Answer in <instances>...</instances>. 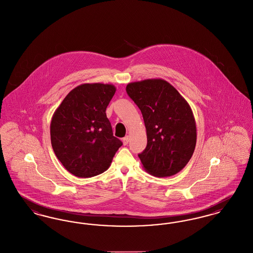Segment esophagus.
<instances>
[{
    "instance_id": "34e87169",
    "label": "esophagus",
    "mask_w": 253,
    "mask_h": 253,
    "mask_svg": "<svg viewBox=\"0 0 253 253\" xmlns=\"http://www.w3.org/2000/svg\"><path fill=\"white\" fill-rule=\"evenodd\" d=\"M129 140H130V137L127 135V136H125L124 138H122V142H123V144L127 145L129 143Z\"/></svg>"
}]
</instances>
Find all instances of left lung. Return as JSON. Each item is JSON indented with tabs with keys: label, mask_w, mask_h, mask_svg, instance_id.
<instances>
[{
	"label": "left lung",
	"mask_w": 253,
	"mask_h": 253,
	"mask_svg": "<svg viewBox=\"0 0 253 253\" xmlns=\"http://www.w3.org/2000/svg\"><path fill=\"white\" fill-rule=\"evenodd\" d=\"M126 91L144 120L147 147L138 157L145 170L157 177L176 174L190 161L196 144L191 106L162 79L130 83Z\"/></svg>",
	"instance_id": "left-lung-1"
}]
</instances>
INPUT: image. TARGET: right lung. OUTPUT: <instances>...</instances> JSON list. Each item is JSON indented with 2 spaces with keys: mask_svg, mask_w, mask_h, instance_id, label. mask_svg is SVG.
Here are the masks:
<instances>
[{
  "mask_svg": "<svg viewBox=\"0 0 253 253\" xmlns=\"http://www.w3.org/2000/svg\"><path fill=\"white\" fill-rule=\"evenodd\" d=\"M116 86L84 84L71 90L53 114L51 144L63 167L75 176L86 178L110 167L122 145L113 135L106 108Z\"/></svg>",
  "mask_w": 253,
  "mask_h": 253,
  "instance_id": "obj_1",
  "label": "right lung"
}]
</instances>
